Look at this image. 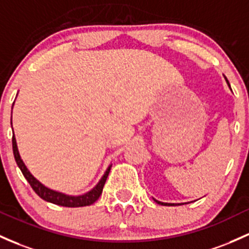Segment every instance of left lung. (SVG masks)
Returning a JSON list of instances; mask_svg holds the SVG:
<instances>
[{
  "label": "left lung",
  "instance_id": "8db88e82",
  "mask_svg": "<svg viewBox=\"0 0 249 249\" xmlns=\"http://www.w3.org/2000/svg\"><path fill=\"white\" fill-rule=\"evenodd\" d=\"M227 80V79H226ZM227 83H228V80H227ZM228 85H229V83H228ZM231 87V86H229ZM156 202H157L158 204H162V206H175V203H164V202H160V201H157V200H155Z\"/></svg>",
  "mask_w": 249,
  "mask_h": 249
}]
</instances>
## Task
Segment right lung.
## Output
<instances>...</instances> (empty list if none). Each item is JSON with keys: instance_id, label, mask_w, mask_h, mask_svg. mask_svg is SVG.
Instances as JSON below:
<instances>
[{"instance_id": "right-lung-1", "label": "right lung", "mask_w": 249, "mask_h": 249, "mask_svg": "<svg viewBox=\"0 0 249 249\" xmlns=\"http://www.w3.org/2000/svg\"><path fill=\"white\" fill-rule=\"evenodd\" d=\"M12 142H13V152H14V157H15V160H16V164L18 165L20 170L22 171L24 178H26L29 184H31L33 190H34L35 193L42 198V200L51 202V203H54V204H58V206H62V207H85V206H91V204L94 203V202L99 198V196L102 195L104 184H105L106 178H107L108 174H110L111 165L108 166L107 170H106V173L104 174V176L102 177V179H100L99 183H98V184L95 185L91 191H89V193L84 194V195H80V196L65 195V194L62 193H58V191H54L52 189H48V188H46L45 185L41 184V183L37 181V179L35 178L31 173H29L28 169H27L26 165H24L23 160H21L20 155H18L15 136H13Z\"/></svg>"}]
</instances>
